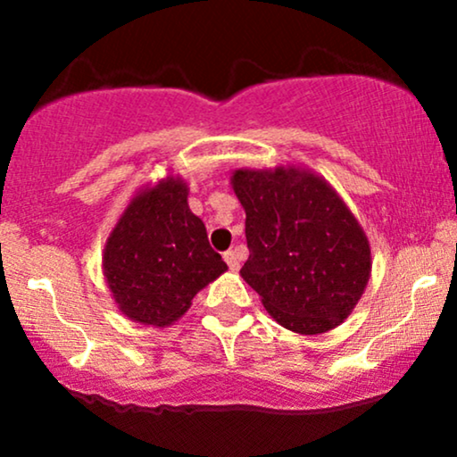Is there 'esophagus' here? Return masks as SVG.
<instances>
[{
  "instance_id": "34e87169",
  "label": "esophagus",
  "mask_w": 457,
  "mask_h": 457,
  "mask_svg": "<svg viewBox=\"0 0 457 457\" xmlns=\"http://www.w3.org/2000/svg\"><path fill=\"white\" fill-rule=\"evenodd\" d=\"M223 258H225V262H228V266H229V269H232V270H238V269H240V258H238V253H236L234 249L225 251Z\"/></svg>"
}]
</instances>
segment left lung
Segmentation results:
<instances>
[{"label": "left lung", "mask_w": 457, "mask_h": 457, "mask_svg": "<svg viewBox=\"0 0 457 457\" xmlns=\"http://www.w3.org/2000/svg\"><path fill=\"white\" fill-rule=\"evenodd\" d=\"M249 260L240 277L283 328L320 335L353 313L371 277V246L344 197L303 165L240 167Z\"/></svg>", "instance_id": "1"}]
</instances>
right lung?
<instances>
[{"label":"right lung","instance_id":"obj_1","mask_svg":"<svg viewBox=\"0 0 457 457\" xmlns=\"http://www.w3.org/2000/svg\"><path fill=\"white\" fill-rule=\"evenodd\" d=\"M225 270L188 208V182L171 171L135 191L104 240L103 277L115 307L145 327L178 322Z\"/></svg>","mask_w":457,"mask_h":457}]
</instances>
